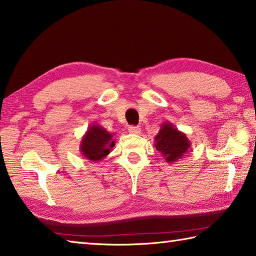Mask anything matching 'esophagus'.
I'll list each match as a JSON object with an SVG mask.
<instances>
[{"label":"esophagus","mask_w":256,"mask_h":256,"mask_svg":"<svg viewBox=\"0 0 256 256\" xmlns=\"http://www.w3.org/2000/svg\"><path fill=\"white\" fill-rule=\"evenodd\" d=\"M128 132L131 134H140L141 133V128L138 126H128Z\"/></svg>","instance_id":"34e87169"}]
</instances>
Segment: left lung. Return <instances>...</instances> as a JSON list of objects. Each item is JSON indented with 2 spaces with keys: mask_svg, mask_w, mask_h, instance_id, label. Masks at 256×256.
<instances>
[{
  "mask_svg": "<svg viewBox=\"0 0 256 256\" xmlns=\"http://www.w3.org/2000/svg\"><path fill=\"white\" fill-rule=\"evenodd\" d=\"M154 146L164 158L166 164H174L182 159L192 143L187 136L174 128L172 123L164 122L161 124L159 133L154 138Z\"/></svg>",
  "mask_w": 256,
  "mask_h": 256,
  "instance_id": "obj_1",
  "label": "left lung"
}]
</instances>
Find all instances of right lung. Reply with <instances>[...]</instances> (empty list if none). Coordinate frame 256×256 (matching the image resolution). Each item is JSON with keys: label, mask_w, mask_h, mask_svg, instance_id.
Returning <instances> with one entry per match:
<instances>
[{"label": "right lung", "mask_w": 256, "mask_h": 256, "mask_svg": "<svg viewBox=\"0 0 256 256\" xmlns=\"http://www.w3.org/2000/svg\"><path fill=\"white\" fill-rule=\"evenodd\" d=\"M115 133H110L102 125L92 123L80 141V153L86 160L100 162L110 154L115 146Z\"/></svg>", "instance_id": "obj_1"}]
</instances>
